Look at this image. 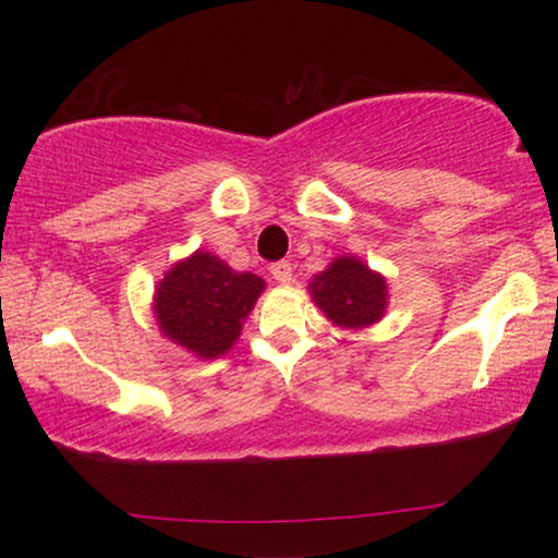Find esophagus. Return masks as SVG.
<instances>
[{"instance_id":"1","label":"esophagus","mask_w":558,"mask_h":558,"mask_svg":"<svg viewBox=\"0 0 558 558\" xmlns=\"http://www.w3.org/2000/svg\"><path fill=\"white\" fill-rule=\"evenodd\" d=\"M269 271H271V277L279 281V284H289V281H292V264H289V262L271 264Z\"/></svg>"}]
</instances>
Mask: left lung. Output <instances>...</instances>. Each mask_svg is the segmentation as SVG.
Here are the masks:
<instances>
[{
  "mask_svg": "<svg viewBox=\"0 0 558 558\" xmlns=\"http://www.w3.org/2000/svg\"><path fill=\"white\" fill-rule=\"evenodd\" d=\"M310 289L327 319L342 327L373 325L386 310V279L353 256L335 258Z\"/></svg>",
  "mask_w": 558,
  "mask_h": 558,
  "instance_id": "8db88e82",
  "label": "left lung"
}]
</instances>
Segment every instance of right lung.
Wrapping results in <instances>:
<instances>
[{"label":"right lung","instance_id":"obj_1","mask_svg":"<svg viewBox=\"0 0 558 558\" xmlns=\"http://www.w3.org/2000/svg\"><path fill=\"white\" fill-rule=\"evenodd\" d=\"M262 292L256 274H239L197 251L159 281L155 312L167 338L201 357H218L231 350Z\"/></svg>","mask_w":558,"mask_h":558}]
</instances>
